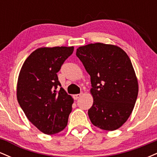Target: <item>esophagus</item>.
Here are the masks:
<instances>
[{"label":"esophagus","instance_id":"obj_1","mask_svg":"<svg viewBox=\"0 0 157 157\" xmlns=\"http://www.w3.org/2000/svg\"><path fill=\"white\" fill-rule=\"evenodd\" d=\"M81 96H82V94H77L74 95L73 97H74V99H75V100H77V99L80 98Z\"/></svg>","mask_w":157,"mask_h":157}]
</instances>
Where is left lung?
Returning a JSON list of instances; mask_svg holds the SVG:
<instances>
[{"label": "left lung", "mask_w": 157, "mask_h": 157, "mask_svg": "<svg viewBox=\"0 0 157 157\" xmlns=\"http://www.w3.org/2000/svg\"><path fill=\"white\" fill-rule=\"evenodd\" d=\"M76 55L91 77V123L102 130H117L130 117L138 95L130 58L119 46L101 43L80 46Z\"/></svg>", "instance_id": "1"}]
</instances>
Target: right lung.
<instances>
[{
  "instance_id": "1",
  "label": "right lung",
  "mask_w": 157,
  "mask_h": 157,
  "mask_svg": "<svg viewBox=\"0 0 157 157\" xmlns=\"http://www.w3.org/2000/svg\"><path fill=\"white\" fill-rule=\"evenodd\" d=\"M74 46L39 48L29 56L20 71L17 98L28 120L41 132L55 134L66 127L73 98L61 87L57 73Z\"/></svg>"
}]
</instances>
